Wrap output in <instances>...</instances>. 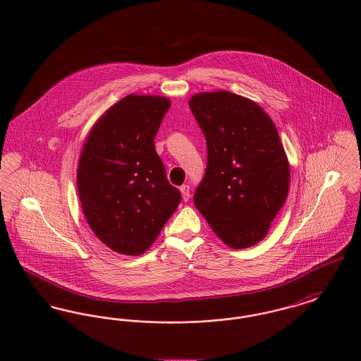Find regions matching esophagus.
<instances>
[{
  "instance_id": "1",
  "label": "esophagus",
  "mask_w": 361,
  "mask_h": 361,
  "mask_svg": "<svg viewBox=\"0 0 361 361\" xmlns=\"http://www.w3.org/2000/svg\"><path fill=\"white\" fill-rule=\"evenodd\" d=\"M179 190H180V193H182L183 202H188L189 197H190V188H189V185H182Z\"/></svg>"
}]
</instances>
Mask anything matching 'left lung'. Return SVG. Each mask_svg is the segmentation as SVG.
I'll use <instances>...</instances> for the list:
<instances>
[{
	"mask_svg": "<svg viewBox=\"0 0 361 361\" xmlns=\"http://www.w3.org/2000/svg\"><path fill=\"white\" fill-rule=\"evenodd\" d=\"M189 106L207 140L195 206L225 245L250 247L288 197L290 169L278 130L257 103L231 92L197 93Z\"/></svg>",
	"mask_w": 361,
	"mask_h": 361,
	"instance_id": "1",
	"label": "left lung"
}]
</instances>
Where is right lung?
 <instances>
[{
  "label": "right lung",
  "instance_id": "right-lung-1",
  "mask_svg": "<svg viewBox=\"0 0 361 361\" xmlns=\"http://www.w3.org/2000/svg\"><path fill=\"white\" fill-rule=\"evenodd\" d=\"M171 102L129 94L93 125L78 164V192L94 235L111 250L143 255L180 203L154 137Z\"/></svg>",
  "mask_w": 361,
  "mask_h": 361
}]
</instances>
